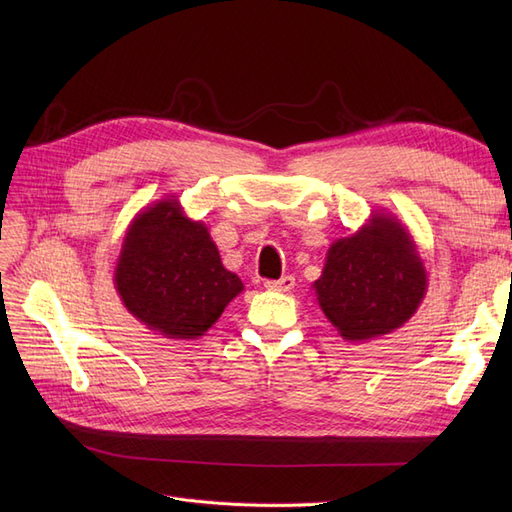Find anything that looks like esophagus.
Here are the masks:
<instances>
[{
	"instance_id": "34e87169",
	"label": "esophagus",
	"mask_w": 512,
	"mask_h": 512,
	"mask_svg": "<svg viewBox=\"0 0 512 512\" xmlns=\"http://www.w3.org/2000/svg\"><path fill=\"white\" fill-rule=\"evenodd\" d=\"M267 290H277V292H288L294 288V277L292 275H284L280 280H267L265 282Z\"/></svg>"
}]
</instances>
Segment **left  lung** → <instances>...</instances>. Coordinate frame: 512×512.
<instances>
[{"label":"left lung","instance_id":"obj_1","mask_svg":"<svg viewBox=\"0 0 512 512\" xmlns=\"http://www.w3.org/2000/svg\"><path fill=\"white\" fill-rule=\"evenodd\" d=\"M312 288L337 333L365 342L404 327L416 314L427 271L412 232L395 215L374 211L350 237L331 243Z\"/></svg>","mask_w":512,"mask_h":512}]
</instances>
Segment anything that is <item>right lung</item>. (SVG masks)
Instances as JSON below:
<instances>
[{"mask_svg": "<svg viewBox=\"0 0 512 512\" xmlns=\"http://www.w3.org/2000/svg\"><path fill=\"white\" fill-rule=\"evenodd\" d=\"M123 307L166 339H198L243 292L222 265L207 224L188 218L175 196L134 215L115 267Z\"/></svg>", "mask_w": 512, "mask_h": 512, "instance_id": "obj_1", "label": "right lung"}]
</instances>
